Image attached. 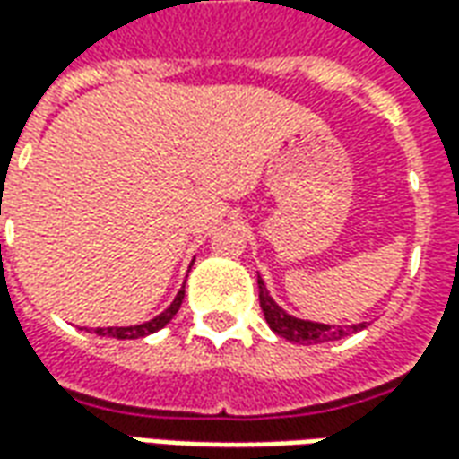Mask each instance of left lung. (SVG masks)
Segmentation results:
<instances>
[{
  "mask_svg": "<svg viewBox=\"0 0 459 459\" xmlns=\"http://www.w3.org/2000/svg\"><path fill=\"white\" fill-rule=\"evenodd\" d=\"M258 298H260V309L265 315V322L270 329L278 334V337L295 342V344H325V342H337V339L351 334L364 329L366 322L361 325H351V327H332V325H319V322H309V319H298L288 315L285 309L278 307V302L270 298L265 282L258 278Z\"/></svg>",
  "mask_w": 459,
  "mask_h": 459,
  "instance_id": "left-lung-1",
  "label": "left lung"
}]
</instances>
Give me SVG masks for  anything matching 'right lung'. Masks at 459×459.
<instances>
[{"instance_id":"obj_1","label":"right lung","mask_w":459,"mask_h":459,"mask_svg":"<svg viewBox=\"0 0 459 459\" xmlns=\"http://www.w3.org/2000/svg\"><path fill=\"white\" fill-rule=\"evenodd\" d=\"M181 299H184V288L177 292V298L171 302L169 307L164 309L161 315H157L150 322H142V325H134V327H98L93 329L98 337H113V339H140L147 337V334H154V332H160L161 327H167L171 322V317L179 312L181 307Z\"/></svg>"}]
</instances>
